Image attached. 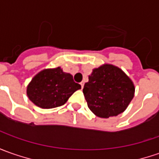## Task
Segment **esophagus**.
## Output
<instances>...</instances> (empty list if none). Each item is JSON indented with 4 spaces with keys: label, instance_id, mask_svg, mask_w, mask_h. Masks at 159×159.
Here are the masks:
<instances>
[{
    "label": "esophagus",
    "instance_id": "1",
    "mask_svg": "<svg viewBox=\"0 0 159 159\" xmlns=\"http://www.w3.org/2000/svg\"><path fill=\"white\" fill-rule=\"evenodd\" d=\"M80 84H81V87H82V89H83V88H84V82H82Z\"/></svg>",
    "mask_w": 159,
    "mask_h": 159
}]
</instances>
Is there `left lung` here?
I'll list each match as a JSON object with an SVG mask.
<instances>
[{
	"instance_id": "1",
	"label": "left lung",
	"mask_w": 159,
	"mask_h": 159,
	"mask_svg": "<svg viewBox=\"0 0 159 159\" xmlns=\"http://www.w3.org/2000/svg\"><path fill=\"white\" fill-rule=\"evenodd\" d=\"M83 92L91 112L109 118L125 111L134 98V87L121 69L107 64L93 69Z\"/></svg>"
}]
</instances>
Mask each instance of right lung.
Wrapping results in <instances>:
<instances>
[{"instance_id": "add662e5", "label": "right lung", "mask_w": 159, "mask_h": 159, "mask_svg": "<svg viewBox=\"0 0 159 159\" xmlns=\"http://www.w3.org/2000/svg\"><path fill=\"white\" fill-rule=\"evenodd\" d=\"M81 89L73 76L61 68L42 70L27 87L30 100L41 108H54L64 105L75 91Z\"/></svg>"}]
</instances>
